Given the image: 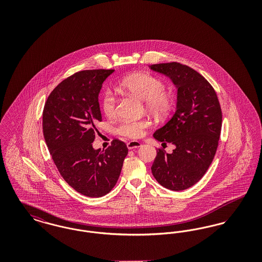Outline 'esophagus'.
<instances>
[{"label": "esophagus", "mask_w": 262, "mask_h": 262, "mask_svg": "<svg viewBox=\"0 0 262 262\" xmlns=\"http://www.w3.org/2000/svg\"><path fill=\"white\" fill-rule=\"evenodd\" d=\"M126 145H127V148H128V149H135V148L140 147V146H141V143H140L139 141H137V140H133V141L127 142Z\"/></svg>", "instance_id": "obj_1"}]
</instances>
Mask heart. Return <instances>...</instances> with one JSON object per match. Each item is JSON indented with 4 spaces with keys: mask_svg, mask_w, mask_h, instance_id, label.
<instances>
[{
    "mask_svg": "<svg viewBox=\"0 0 262 262\" xmlns=\"http://www.w3.org/2000/svg\"><path fill=\"white\" fill-rule=\"evenodd\" d=\"M119 86L133 94L141 101H144L145 108L150 112L164 114L171 106L170 96L164 92L165 84L162 80L146 74L137 73L127 75L119 82ZM101 108L107 117L116 114V98L112 92L106 90L101 97ZM146 120L123 121L118 126V133L129 138H139L149 126Z\"/></svg>",
    "mask_w": 262,
    "mask_h": 262,
    "instance_id": "obj_1",
    "label": "heart"
}]
</instances>
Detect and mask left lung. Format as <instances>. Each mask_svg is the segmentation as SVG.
Returning a JSON list of instances; mask_svg holds the SVG:
<instances>
[{"mask_svg":"<svg viewBox=\"0 0 262 262\" xmlns=\"http://www.w3.org/2000/svg\"><path fill=\"white\" fill-rule=\"evenodd\" d=\"M149 68L168 76L177 88L173 117L153 135L176 148L171 154L157 149L151 171L162 187L184 190L200 181L214 158L222 126L220 103L211 84L186 64L166 62Z\"/></svg>","mask_w":262,"mask_h":262,"instance_id":"obj_1","label":"left lung"}]
</instances>
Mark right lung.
Listing matches in <instances>:
<instances>
[{"label": "right lung", "mask_w": 262, "mask_h": 262, "mask_svg": "<svg viewBox=\"0 0 262 262\" xmlns=\"http://www.w3.org/2000/svg\"><path fill=\"white\" fill-rule=\"evenodd\" d=\"M114 70H89L63 79L52 91L43 110V135L63 180L77 192L101 198L115 187L127 147L114 139L106 150L92 142L102 121L100 90Z\"/></svg>", "instance_id": "obj_1"}]
</instances>
